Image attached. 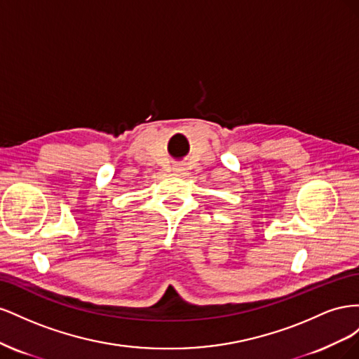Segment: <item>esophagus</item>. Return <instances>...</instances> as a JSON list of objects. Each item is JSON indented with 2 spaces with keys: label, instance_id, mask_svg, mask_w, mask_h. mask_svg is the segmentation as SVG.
Instances as JSON below:
<instances>
[{
  "label": "esophagus",
  "instance_id": "obj_1",
  "mask_svg": "<svg viewBox=\"0 0 359 359\" xmlns=\"http://www.w3.org/2000/svg\"><path fill=\"white\" fill-rule=\"evenodd\" d=\"M184 170H186V168H184L182 165H175V166H173V172L181 173V175L184 173Z\"/></svg>",
  "mask_w": 359,
  "mask_h": 359
}]
</instances>
